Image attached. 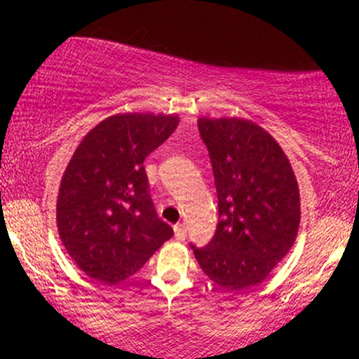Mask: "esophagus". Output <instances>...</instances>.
Listing matches in <instances>:
<instances>
[{"instance_id":"obj_1","label":"esophagus","mask_w":359,"mask_h":359,"mask_svg":"<svg viewBox=\"0 0 359 359\" xmlns=\"http://www.w3.org/2000/svg\"><path fill=\"white\" fill-rule=\"evenodd\" d=\"M174 231H175V240L184 241L185 238H187V229H185L184 224H177L174 228Z\"/></svg>"}]
</instances>
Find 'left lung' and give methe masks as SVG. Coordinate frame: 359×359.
Masks as SVG:
<instances>
[{
  "label": "left lung",
  "mask_w": 359,
  "mask_h": 359,
  "mask_svg": "<svg viewBox=\"0 0 359 359\" xmlns=\"http://www.w3.org/2000/svg\"><path fill=\"white\" fill-rule=\"evenodd\" d=\"M217 192L214 238L191 246L216 285L241 292L258 285L294 246L300 224L299 184L269 131L243 118H199Z\"/></svg>",
  "instance_id": "obj_1"
}]
</instances>
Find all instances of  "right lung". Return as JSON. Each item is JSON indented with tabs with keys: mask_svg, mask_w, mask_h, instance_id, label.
<instances>
[{
	"mask_svg": "<svg viewBox=\"0 0 359 359\" xmlns=\"http://www.w3.org/2000/svg\"><path fill=\"white\" fill-rule=\"evenodd\" d=\"M177 126V114H113L74 151L57 196V229L90 278L116 285L174 234L156 216L143 162Z\"/></svg>",
	"mask_w": 359,
	"mask_h": 359,
	"instance_id": "obj_1",
	"label": "right lung"
}]
</instances>
